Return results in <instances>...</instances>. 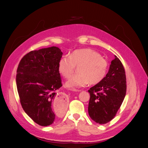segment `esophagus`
<instances>
[{
    "instance_id": "1",
    "label": "esophagus",
    "mask_w": 148,
    "mask_h": 148,
    "mask_svg": "<svg viewBox=\"0 0 148 148\" xmlns=\"http://www.w3.org/2000/svg\"><path fill=\"white\" fill-rule=\"evenodd\" d=\"M61 98L62 99V100H63V101H65V100H66V99H65V97H61Z\"/></svg>"
}]
</instances>
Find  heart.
Listing matches in <instances>:
<instances>
[{"mask_svg": "<svg viewBox=\"0 0 148 148\" xmlns=\"http://www.w3.org/2000/svg\"><path fill=\"white\" fill-rule=\"evenodd\" d=\"M78 66V74L72 76L65 84L70 89L86 86L89 83L95 85L106 76L108 62L98 52L90 48L75 50L70 56H63L58 62V71L64 77L68 78Z\"/></svg>", "mask_w": 148, "mask_h": 148, "instance_id": "1", "label": "heart"}]
</instances>
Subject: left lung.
<instances>
[{
  "instance_id": "left-lung-1",
  "label": "left lung",
  "mask_w": 148,
  "mask_h": 148,
  "mask_svg": "<svg viewBox=\"0 0 148 148\" xmlns=\"http://www.w3.org/2000/svg\"><path fill=\"white\" fill-rule=\"evenodd\" d=\"M126 76L124 67L115 56L103 79L90 88L88 113L97 123L105 124L114 118L126 95Z\"/></svg>"
}]
</instances>
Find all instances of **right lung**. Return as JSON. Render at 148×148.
Here are the masks:
<instances>
[{
	"label": "right lung",
	"mask_w": 148,
	"mask_h": 148,
	"mask_svg": "<svg viewBox=\"0 0 148 148\" xmlns=\"http://www.w3.org/2000/svg\"><path fill=\"white\" fill-rule=\"evenodd\" d=\"M62 52L52 46L31 51L19 62L17 70L16 85L21 106L25 113L41 126H48L55 121V92L62 86L58 62ZM59 97V96H58ZM64 106L58 110L59 116Z\"/></svg>",
	"instance_id": "1"
}]
</instances>
